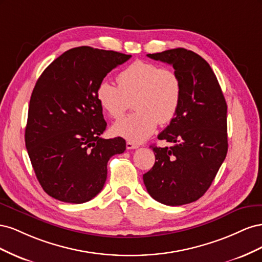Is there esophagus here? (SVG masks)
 Instances as JSON below:
<instances>
[{"instance_id": "obj_1", "label": "esophagus", "mask_w": 262, "mask_h": 262, "mask_svg": "<svg viewBox=\"0 0 262 262\" xmlns=\"http://www.w3.org/2000/svg\"><path fill=\"white\" fill-rule=\"evenodd\" d=\"M125 146H126V148L128 149H134V148H138L139 147V145L138 144H136V143H133V142H126V144H125Z\"/></svg>"}]
</instances>
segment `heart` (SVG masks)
<instances>
[{"label":"heart","instance_id":"heart-1","mask_svg":"<svg viewBox=\"0 0 262 262\" xmlns=\"http://www.w3.org/2000/svg\"><path fill=\"white\" fill-rule=\"evenodd\" d=\"M117 83L102 81L96 90L99 106L113 119L121 118L132 100L136 112L114 124L116 136L140 143L150 137L158 122L169 123L177 115L182 84L176 71L136 61L118 74Z\"/></svg>","mask_w":262,"mask_h":262}]
</instances>
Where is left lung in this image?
<instances>
[{
	"label": "left lung",
	"instance_id": "8db88e82",
	"mask_svg": "<svg viewBox=\"0 0 262 262\" xmlns=\"http://www.w3.org/2000/svg\"><path fill=\"white\" fill-rule=\"evenodd\" d=\"M147 57L172 66L182 84L175 118L158 139L170 147L152 146L155 164L143 175L147 192L166 205H182L201 198L227 154V105L217 78L199 54L184 48Z\"/></svg>",
	"mask_w": 262,
	"mask_h": 262
}]
</instances>
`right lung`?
I'll return each mask as SVG.
<instances>
[{"label":"right lung","mask_w":262,"mask_h":262,"mask_svg":"<svg viewBox=\"0 0 262 262\" xmlns=\"http://www.w3.org/2000/svg\"><path fill=\"white\" fill-rule=\"evenodd\" d=\"M130 58L77 47L61 54L38 78L25 143L39 184L54 199L76 204L92 200L105 185L109 158L125 150L122 138H100L107 122L96 90L110 71Z\"/></svg>","instance_id":"right-lung-1"}]
</instances>
